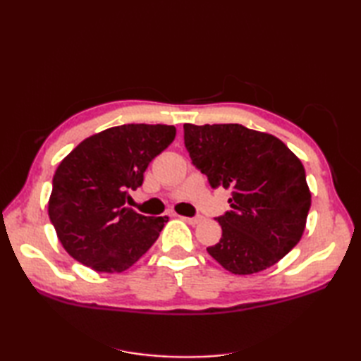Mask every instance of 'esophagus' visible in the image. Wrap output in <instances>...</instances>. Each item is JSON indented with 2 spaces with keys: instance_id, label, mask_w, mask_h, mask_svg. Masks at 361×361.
Instances as JSON below:
<instances>
[{
  "instance_id": "esophagus-1",
  "label": "esophagus",
  "mask_w": 361,
  "mask_h": 361,
  "mask_svg": "<svg viewBox=\"0 0 361 361\" xmlns=\"http://www.w3.org/2000/svg\"><path fill=\"white\" fill-rule=\"evenodd\" d=\"M181 219L185 220V221H188L189 225H198L203 220V217H200V216H198V217H181Z\"/></svg>"
}]
</instances>
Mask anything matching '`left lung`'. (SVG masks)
Segmentation results:
<instances>
[{"instance_id":"obj_1","label":"left lung","mask_w":361,"mask_h":361,"mask_svg":"<svg viewBox=\"0 0 361 361\" xmlns=\"http://www.w3.org/2000/svg\"><path fill=\"white\" fill-rule=\"evenodd\" d=\"M185 145L209 185L231 189V211L217 217L219 243L208 248L234 274L278 264L301 240L312 194L293 152L273 135L240 124H185Z\"/></svg>"}]
</instances>
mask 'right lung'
I'll return each instance as SVG.
<instances>
[{
	"mask_svg": "<svg viewBox=\"0 0 361 361\" xmlns=\"http://www.w3.org/2000/svg\"><path fill=\"white\" fill-rule=\"evenodd\" d=\"M175 133L173 126L163 124L111 127L62 159L48 212L68 255L94 271L122 273L147 252L169 217H145L126 202Z\"/></svg>",
	"mask_w": 361,
	"mask_h": 361,
	"instance_id": "right-lung-1",
	"label": "right lung"
}]
</instances>
